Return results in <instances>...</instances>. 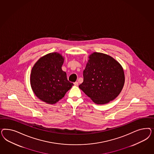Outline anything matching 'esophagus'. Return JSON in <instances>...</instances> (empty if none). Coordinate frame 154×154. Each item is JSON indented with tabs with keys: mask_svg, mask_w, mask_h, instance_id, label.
I'll use <instances>...</instances> for the list:
<instances>
[{
	"mask_svg": "<svg viewBox=\"0 0 154 154\" xmlns=\"http://www.w3.org/2000/svg\"><path fill=\"white\" fill-rule=\"evenodd\" d=\"M74 85H75V86H78L79 85V82L77 81H76V82H75V83H74Z\"/></svg>",
	"mask_w": 154,
	"mask_h": 154,
	"instance_id": "obj_1",
	"label": "esophagus"
}]
</instances>
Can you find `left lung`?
I'll use <instances>...</instances> for the list:
<instances>
[{
	"mask_svg": "<svg viewBox=\"0 0 154 154\" xmlns=\"http://www.w3.org/2000/svg\"><path fill=\"white\" fill-rule=\"evenodd\" d=\"M89 58L79 89L95 103H108L116 98L123 88V68L115 59L103 53L94 52Z\"/></svg>",
	"mask_w": 154,
	"mask_h": 154,
	"instance_id": "left-lung-1",
	"label": "left lung"
}]
</instances>
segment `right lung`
<instances>
[{
    "instance_id": "add662e5",
    "label": "right lung",
    "mask_w": 154,
    "mask_h": 154,
    "mask_svg": "<svg viewBox=\"0 0 154 154\" xmlns=\"http://www.w3.org/2000/svg\"><path fill=\"white\" fill-rule=\"evenodd\" d=\"M64 60L60 54L50 53L41 57L32 69L30 84L33 92L48 104L57 102L73 85L61 69Z\"/></svg>"
}]
</instances>
